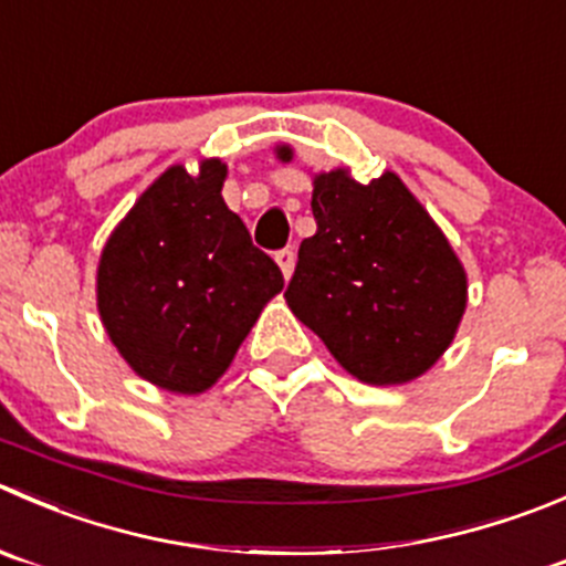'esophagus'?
I'll use <instances>...</instances> for the list:
<instances>
[{
	"mask_svg": "<svg viewBox=\"0 0 566 566\" xmlns=\"http://www.w3.org/2000/svg\"><path fill=\"white\" fill-rule=\"evenodd\" d=\"M276 262H279V268H282L284 279L293 276V268H295V251L293 249L276 251Z\"/></svg>",
	"mask_w": 566,
	"mask_h": 566,
	"instance_id": "obj_1",
	"label": "esophagus"
}]
</instances>
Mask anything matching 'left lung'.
Instances as JSON below:
<instances>
[{
	"instance_id": "left-lung-1",
	"label": "left lung",
	"mask_w": 566,
	"mask_h": 566,
	"mask_svg": "<svg viewBox=\"0 0 566 566\" xmlns=\"http://www.w3.org/2000/svg\"><path fill=\"white\" fill-rule=\"evenodd\" d=\"M287 146L279 149L290 160ZM317 232L298 249L287 304L367 384H403L451 345L468 304L462 262L395 174L315 177Z\"/></svg>"
}]
</instances>
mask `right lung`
Returning a JSON list of instances; mask_svg holds the SVG:
<instances>
[{"label":"right lung","instance_id":"add662e5","mask_svg":"<svg viewBox=\"0 0 566 566\" xmlns=\"http://www.w3.org/2000/svg\"><path fill=\"white\" fill-rule=\"evenodd\" d=\"M227 166H174L109 234L98 315L132 370L168 392L223 376L262 306L284 287L276 262L223 205Z\"/></svg>","mask_w":566,"mask_h":566}]
</instances>
